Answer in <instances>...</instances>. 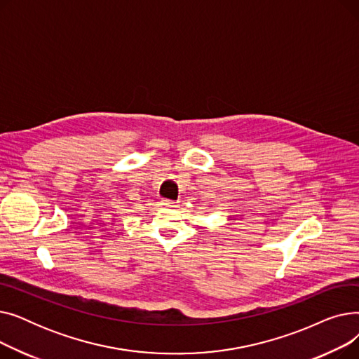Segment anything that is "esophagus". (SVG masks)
Returning a JSON list of instances; mask_svg holds the SVG:
<instances>
[{"label": "esophagus", "instance_id": "34e87169", "mask_svg": "<svg viewBox=\"0 0 359 359\" xmlns=\"http://www.w3.org/2000/svg\"><path fill=\"white\" fill-rule=\"evenodd\" d=\"M163 205H164V206H167V208H177V206H179V203H177V202H175V201H168V199H164V201H163Z\"/></svg>", "mask_w": 359, "mask_h": 359}]
</instances>
